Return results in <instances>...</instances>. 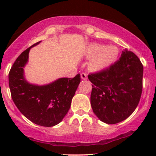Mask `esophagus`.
Segmentation results:
<instances>
[{"mask_svg":"<svg viewBox=\"0 0 156 156\" xmlns=\"http://www.w3.org/2000/svg\"><path fill=\"white\" fill-rule=\"evenodd\" d=\"M80 77H81V78L83 80H87V75L86 74V73H82L81 74H80Z\"/></svg>","mask_w":156,"mask_h":156,"instance_id":"obj_1","label":"esophagus"}]
</instances>
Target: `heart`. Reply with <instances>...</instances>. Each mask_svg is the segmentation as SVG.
Segmentation results:
<instances>
[{
  "label": "heart",
  "mask_w": 156,
  "mask_h": 156,
  "mask_svg": "<svg viewBox=\"0 0 156 156\" xmlns=\"http://www.w3.org/2000/svg\"><path fill=\"white\" fill-rule=\"evenodd\" d=\"M119 49L116 46H106L99 43H90L85 48V55L91 58L89 67L99 71L108 67L117 60Z\"/></svg>",
  "instance_id": "1"
}]
</instances>
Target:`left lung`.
Here are the masks:
<instances>
[{"instance_id": "left-lung-1", "label": "left lung", "mask_w": 156, "mask_h": 156, "mask_svg": "<svg viewBox=\"0 0 156 156\" xmlns=\"http://www.w3.org/2000/svg\"><path fill=\"white\" fill-rule=\"evenodd\" d=\"M88 78L93 83L91 105L100 120L116 124L136 108L142 92L143 65L133 52L125 50L115 63Z\"/></svg>"}]
</instances>
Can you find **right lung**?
Instances as JSON below:
<instances>
[{
	"mask_svg": "<svg viewBox=\"0 0 156 156\" xmlns=\"http://www.w3.org/2000/svg\"><path fill=\"white\" fill-rule=\"evenodd\" d=\"M40 42L17 57L9 73V85L14 103L27 119L41 126L52 127L62 121L70 108L80 75L73 78H58L46 85L28 83L25 78L24 67L28 62L30 49Z\"/></svg>",
	"mask_w": 156,
	"mask_h": 156,
	"instance_id": "1",
	"label": "right lung"
}]
</instances>
